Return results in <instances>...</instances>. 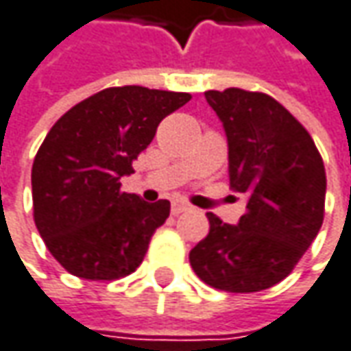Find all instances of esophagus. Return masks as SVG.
Returning a JSON list of instances; mask_svg holds the SVG:
<instances>
[{
  "label": "esophagus",
  "instance_id": "1",
  "mask_svg": "<svg viewBox=\"0 0 351 351\" xmlns=\"http://www.w3.org/2000/svg\"><path fill=\"white\" fill-rule=\"evenodd\" d=\"M191 210V204H186L184 200H173V204H171V212L178 216V214H182V212H189Z\"/></svg>",
  "mask_w": 351,
  "mask_h": 351
}]
</instances>
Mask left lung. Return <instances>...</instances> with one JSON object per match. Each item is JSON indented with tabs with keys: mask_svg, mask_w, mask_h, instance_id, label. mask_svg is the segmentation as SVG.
Listing matches in <instances>:
<instances>
[{
	"mask_svg": "<svg viewBox=\"0 0 351 351\" xmlns=\"http://www.w3.org/2000/svg\"><path fill=\"white\" fill-rule=\"evenodd\" d=\"M228 137L230 186L247 194L237 226L208 212L210 232L189 255L194 273L228 293H257L282 281L324 220V162L304 130L261 92L208 90Z\"/></svg>",
	"mask_w": 351,
	"mask_h": 351,
	"instance_id": "left-lung-1",
	"label": "left lung"
}]
</instances>
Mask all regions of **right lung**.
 I'll return each instance as SVG.
<instances>
[{
    "mask_svg": "<svg viewBox=\"0 0 351 351\" xmlns=\"http://www.w3.org/2000/svg\"><path fill=\"white\" fill-rule=\"evenodd\" d=\"M191 99L143 86L106 88L76 104L47 133L31 171L33 216L49 252L69 273L112 281L141 265L169 200L121 192V176L159 123Z\"/></svg>",
    "mask_w": 351,
    "mask_h": 351,
    "instance_id": "1",
    "label": "right lung"
}]
</instances>
